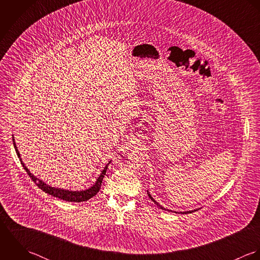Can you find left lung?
Returning a JSON list of instances; mask_svg holds the SVG:
<instances>
[{
  "mask_svg": "<svg viewBox=\"0 0 260 260\" xmlns=\"http://www.w3.org/2000/svg\"><path fill=\"white\" fill-rule=\"evenodd\" d=\"M148 195H149V197L151 198V200H152L153 202H155V204H156V206H158V207L160 208V209H162V210H166L165 208L161 207V206H160V205H159V204H158V203H157L156 201H155V199H154V198H153V197L151 196V194L149 193V191H148ZM195 211H197V210H192V211H186V212H181V213H183V214H184V213H185V214H187V213H192V212H195ZM176 213H177V212H176Z\"/></svg>",
  "mask_w": 260,
  "mask_h": 260,
  "instance_id": "1",
  "label": "left lung"
}]
</instances>
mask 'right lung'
Returning a JSON list of instances; mask_svg holds the SVG:
<instances>
[{
	"label": "right lung",
	"mask_w": 260,
	"mask_h": 260,
	"mask_svg": "<svg viewBox=\"0 0 260 260\" xmlns=\"http://www.w3.org/2000/svg\"><path fill=\"white\" fill-rule=\"evenodd\" d=\"M13 143H14V147H15V150H16V153L18 155V157L20 158V161L24 168V170L27 172V174L29 175V177L32 179V181L42 190L44 191L45 193L54 196L56 198H59L61 200H64V201H68V202H84V201H87L89 200L90 198H92L93 196H95L99 191L101 190V187H102V183H103V180H104V175L107 171V168H108V165L110 161H108V164L105 166L102 174L100 175V177L98 178L95 184L90 187L89 189L87 190H84V191H69V190H64V189H60V188H55V187H51L49 185H47L46 183H44L43 181L39 180L38 178H36L33 174L30 173V171L27 169V167L24 165V162L22 161V158L20 156V153L17 149V146H16V143H15V140L13 138Z\"/></svg>",
	"instance_id": "obj_1"
}]
</instances>
